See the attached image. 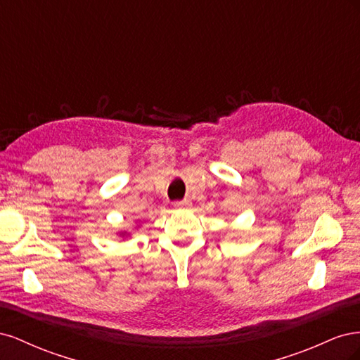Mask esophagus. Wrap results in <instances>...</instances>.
I'll use <instances>...</instances> for the list:
<instances>
[{"mask_svg": "<svg viewBox=\"0 0 360 360\" xmlns=\"http://www.w3.org/2000/svg\"><path fill=\"white\" fill-rule=\"evenodd\" d=\"M191 201L189 200H183V201H176L174 202V207H189Z\"/></svg>", "mask_w": 360, "mask_h": 360, "instance_id": "1", "label": "esophagus"}]
</instances>
